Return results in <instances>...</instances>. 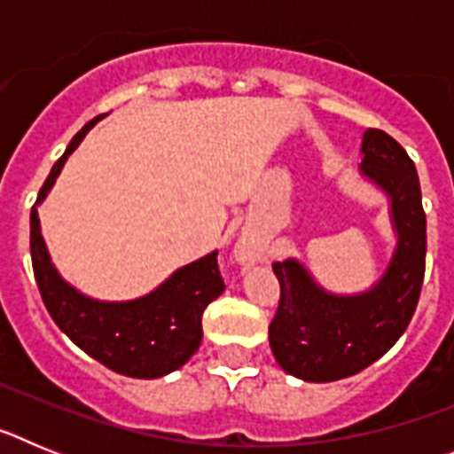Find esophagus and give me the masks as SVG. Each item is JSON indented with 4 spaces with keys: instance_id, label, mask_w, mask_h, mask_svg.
Wrapping results in <instances>:
<instances>
[{
    "instance_id": "obj_1",
    "label": "esophagus",
    "mask_w": 454,
    "mask_h": 454,
    "mask_svg": "<svg viewBox=\"0 0 454 454\" xmlns=\"http://www.w3.org/2000/svg\"><path fill=\"white\" fill-rule=\"evenodd\" d=\"M240 256H243V259H250V252L243 250V252H240Z\"/></svg>"
}]
</instances>
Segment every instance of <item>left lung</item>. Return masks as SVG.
I'll list each match as a JSON object with an SVG mask.
<instances>
[{"label":"left lung","instance_id":"1","mask_svg":"<svg viewBox=\"0 0 454 454\" xmlns=\"http://www.w3.org/2000/svg\"><path fill=\"white\" fill-rule=\"evenodd\" d=\"M362 172L391 198L398 247L384 277L364 295H330L298 262H275L279 304L268 327L272 355L307 382H336L371 366L407 330L425 277V211L414 161L382 129H368Z\"/></svg>","mask_w":454,"mask_h":454}]
</instances>
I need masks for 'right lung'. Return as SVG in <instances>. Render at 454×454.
Segmentation results:
<instances>
[{"label": "right lung", "mask_w": 454, "mask_h": 454, "mask_svg": "<svg viewBox=\"0 0 454 454\" xmlns=\"http://www.w3.org/2000/svg\"><path fill=\"white\" fill-rule=\"evenodd\" d=\"M102 115L83 124L66 154L54 163L35 204L59 177L67 156L77 150L83 136ZM31 263L40 298L54 323L86 355L111 371L127 377L154 380L177 371L195 355L202 340V314L224 291L218 270V252L179 268L150 295L131 302H98L59 277L40 236L38 211L31 207Z\"/></svg>", "instance_id": "add662e5"}]
</instances>
